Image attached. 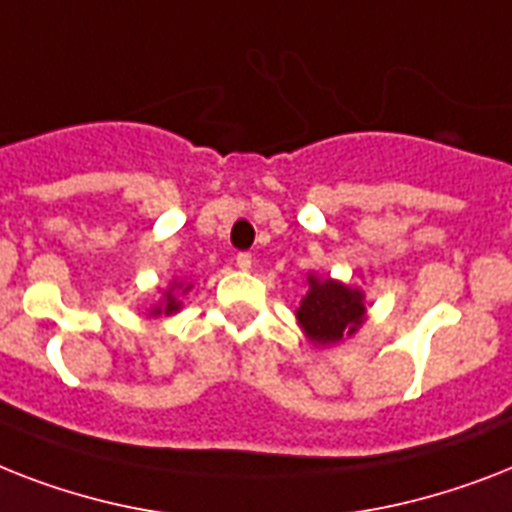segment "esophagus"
<instances>
[{
	"instance_id": "1",
	"label": "esophagus",
	"mask_w": 512,
	"mask_h": 512,
	"mask_svg": "<svg viewBox=\"0 0 512 512\" xmlns=\"http://www.w3.org/2000/svg\"><path fill=\"white\" fill-rule=\"evenodd\" d=\"M236 268H239V271H249V268H252V255H249V252H239V255H236Z\"/></svg>"
}]
</instances>
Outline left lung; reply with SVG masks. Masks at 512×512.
I'll return each instance as SVG.
<instances>
[{"label": "left lung", "mask_w": 512, "mask_h": 512, "mask_svg": "<svg viewBox=\"0 0 512 512\" xmlns=\"http://www.w3.org/2000/svg\"><path fill=\"white\" fill-rule=\"evenodd\" d=\"M297 327L313 348H332L364 327V289L350 287L332 276L308 273V292L295 311Z\"/></svg>", "instance_id": "8db88e82"}]
</instances>
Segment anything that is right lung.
Masks as SVG:
<instances>
[{"label": "right lung", "mask_w": 512, "mask_h": 512, "mask_svg": "<svg viewBox=\"0 0 512 512\" xmlns=\"http://www.w3.org/2000/svg\"><path fill=\"white\" fill-rule=\"evenodd\" d=\"M191 289H193L191 281L172 279L170 287L162 289V297H159L154 305H148V319H159V316H175V313L183 308V300H180V297L188 295Z\"/></svg>", "instance_id": "obj_1"}]
</instances>
